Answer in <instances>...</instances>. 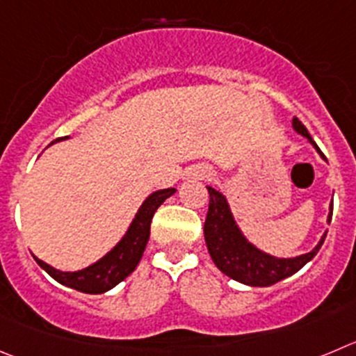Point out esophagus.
Wrapping results in <instances>:
<instances>
[{"label":"esophagus","instance_id":"esophagus-1","mask_svg":"<svg viewBox=\"0 0 356 356\" xmlns=\"http://www.w3.org/2000/svg\"><path fill=\"white\" fill-rule=\"evenodd\" d=\"M202 177H209V175H211V174H209V172H202Z\"/></svg>","mask_w":356,"mask_h":356}]
</instances>
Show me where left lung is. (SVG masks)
I'll return each instance as SVG.
<instances>
[{"label":"left lung","mask_w":356,"mask_h":356,"mask_svg":"<svg viewBox=\"0 0 356 356\" xmlns=\"http://www.w3.org/2000/svg\"><path fill=\"white\" fill-rule=\"evenodd\" d=\"M291 124H293L295 131L307 138L309 144L321 154L316 142L309 135L307 128L297 118H293ZM321 158L325 156L321 154ZM207 189L211 200H209V212L204 225L205 244H207L209 254L216 267L238 283L248 284V286H272V284L290 277L316 257L325 237H327V232H325L320 242L309 253L298 254L293 258H279L265 253L253 242H249L248 237L242 234L234 214H232L227 197L211 186H207ZM332 209H334V202L328 207V225L332 219Z\"/></svg>","instance_id":"1"}]
</instances>
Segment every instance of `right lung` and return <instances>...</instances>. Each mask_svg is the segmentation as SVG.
<instances>
[{"label": "right lung", "mask_w": 356, "mask_h": 356, "mask_svg": "<svg viewBox=\"0 0 356 356\" xmlns=\"http://www.w3.org/2000/svg\"><path fill=\"white\" fill-rule=\"evenodd\" d=\"M175 191H177L175 188H167L158 189V191L149 195L138 207L137 214L129 223L128 230L122 235L121 241L105 257H102L98 261L82 268V270H58L52 265L36 258L35 254H33V258L43 270L47 272L52 279H56L58 283H61L63 286L73 288V290L82 291V293H105V291L118 286L121 281H124L137 268L138 261L144 254L145 245H147L149 235H151L152 216L158 211L159 205L168 197H172Z\"/></svg>", "instance_id": "add662e5"}]
</instances>
